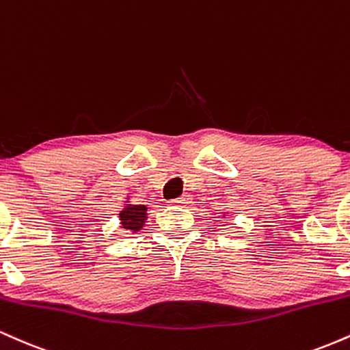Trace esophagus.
<instances>
[{
    "mask_svg": "<svg viewBox=\"0 0 350 350\" xmlns=\"http://www.w3.org/2000/svg\"><path fill=\"white\" fill-rule=\"evenodd\" d=\"M171 202L176 204V206H187V204L191 202V198H189L187 194H184V196H180V198H178V199L171 200Z\"/></svg>",
    "mask_w": 350,
    "mask_h": 350,
    "instance_id": "esophagus-1",
    "label": "esophagus"
}]
</instances>
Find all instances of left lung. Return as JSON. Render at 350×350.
Listing matches in <instances>:
<instances>
[{"label":"left lung","instance_id":"obj_1","mask_svg":"<svg viewBox=\"0 0 350 350\" xmlns=\"http://www.w3.org/2000/svg\"><path fill=\"white\" fill-rule=\"evenodd\" d=\"M224 217H226V214H224Z\"/></svg>","mask_w":350,"mask_h":350}]
</instances>
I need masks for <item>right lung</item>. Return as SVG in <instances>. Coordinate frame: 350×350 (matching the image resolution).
<instances>
[{
  "instance_id": "obj_1",
  "label": "right lung",
  "mask_w": 350,
  "mask_h": 350,
  "mask_svg": "<svg viewBox=\"0 0 350 350\" xmlns=\"http://www.w3.org/2000/svg\"><path fill=\"white\" fill-rule=\"evenodd\" d=\"M148 219V207L143 204H124L123 211L120 212V226L124 230H130L136 234L138 230H142L144 222Z\"/></svg>"
}]
</instances>
